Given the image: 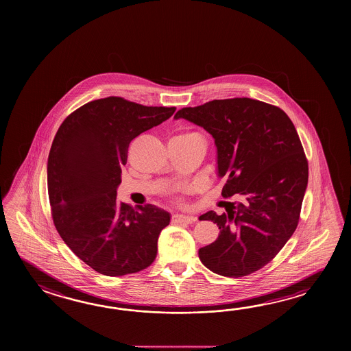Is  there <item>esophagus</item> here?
I'll return each instance as SVG.
<instances>
[{
	"label": "esophagus",
	"mask_w": 351,
	"mask_h": 351,
	"mask_svg": "<svg viewBox=\"0 0 351 351\" xmlns=\"http://www.w3.org/2000/svg\"><path fill=\"white\" fill-rule=\"evenodd\" d=\"M172 221L174 223L191 224L195 222V217L186 216V215H174L172 217Z\"/></svg>",
	"instance_id": "esophagus-1"
}]
</instances>
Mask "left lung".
Returning <instances> with one entry per match:
<instances>
[{
    "instance_id": "left-lung-1",
    "label": "left lung",
    "mask_w": 351,
    "mask_h": 351,
    "mask_svg": "<svg viewBox=\"0 0 351 351\" xmlns=\"http://www.w3.org/2000/svg\"><path fill=\"white\" fill-rule=\"evenodd\" d=\"M186 119L213 136L217 176L224 178L226 212L199 216L219 228L218 239L198 251L217 275L242 277L267 265L296 230L308 165L291 119L280 108L250 97L212 100L183 108Z\"/></svg>"
}]
</instances>
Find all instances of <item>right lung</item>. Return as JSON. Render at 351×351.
I'll return each instance as SVG.
<instances>
[{"mask_svg": "<svg viewBox=\"0 0 351 351\" xmlns=\"http://www.w3.org/2000/svg\"><path fill=\"white\" fill-rule=\"evenodd\" d=\"M174 112L97 99L71 112L53 138L47 159L53 223L70 250L105 276L135 274L156 260L171 215L153 204L133 209L118 201L117 189L130 142Z\"/></svg>", "mask_w": 351, "mask_h": 351, "instance_id": "add662e5", "label": "right lung"}]
</instances>
